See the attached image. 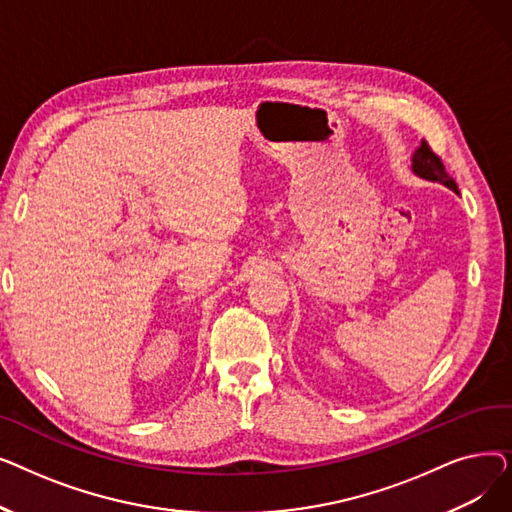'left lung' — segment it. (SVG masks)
Masks as SVG:
<instances>
[{"label":"left lung","instance_id":"1","mask_svg":"<svg viewBox=\"0 0 512 512\" xmlns=\"http://www.w3.org/2000/svg\"><path fill=\"white\" fill-rule=\"evenodd\" d=\"M411 161H413L411 168L419 178H425L429 182H440V184L448 186L450 191L459 193V186H456V182L444 170L442 159L432 151V147H429L425 141H421V145L415 149Z\"/></svg>","mask_w":512,"mask_h":512}]
</instances>
